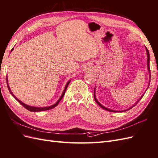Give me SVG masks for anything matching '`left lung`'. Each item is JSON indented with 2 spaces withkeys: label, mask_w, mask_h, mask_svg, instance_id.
<instances>
[{
  "label": "left lung",
  "mask_w": 158,
  "mask_h": 158,
  "mask_svg": "<svg viewBox=\"0 0 158 158\" xmlns=\"http://www.w3.org/2000/svg\"><path fill=\"white\" fill-rule=\"evenodd\" d=\"M146 51H147V55H148V71H149V78H151V74H150V68H149V51H148V49L146 48ZM149 86H148V87H149ZM147 88V89H148ZM143 95H144V94L141 96V97L138 100V101H137V102L135 104V105L133 106H131V108H129V109H127V110H120V111H118V110H110V109H107V108H106V107H105L104 106H102L101 103H100L98 101H97V99L96 98V97H95V89H94V100H95V101L97 102V103L98 104V105L101 106V107H102V108L103 109H105V110H109V111H110V112H123V111H126V110H129V109H131V108H133V107L134 106H135V105H137V102H139L140 100L141 99V98L143 97Z\"/></svg>",
  "instance_id": "left-lung-1"
}]
</instances>
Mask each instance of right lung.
<instances>
[{"label":"right lung","instance_id":"1","mask_svg":"<svg viewBox=\"0 0 158 158\" xmlns=\"http://www.w3.org/2000/svg\"><path fill=\"white\" fill-rule=\"evenodd\" d=\"M13 48L11 49V51H13ZM70 82V80H69V81L67 82V84H66V86H65V88H64V92H63V93H62V94H61V96L60 97V99L58 100V101H57L54 105H52V106H45V107H35V106H29V105H25V103H23V102H21L20 100H19L16 97H15V95L13 94V92H11V90H10V87H9V84H8V78H7V76H6V84H7V87H8V89H9V92H10V93L11 94V95L13 96V97L17 100V101L21 104V105H22L26 109H27L28 110H30V111H31V112H39V111H44V110H49V109H53V108H54V107H56L57 105H58V103L60 102V101H61V99H62V98H63V97L64 96V94H65V92H66V88H67V87H68V84H69V83Z\"/></svg>","mask_w":158,"mask_h":158}]
</instances>
